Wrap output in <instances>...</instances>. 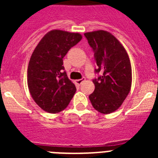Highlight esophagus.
<instances>
[{
	"mask_svg": "<svg viewBox=\"0 0 158 158\" xmlns=\"http://www.w3.org/2000/svg\"><path fill=\"white\" fill-rule=\"evenodd\" d=\"M85 81V78L83 77V78H81V79H79V80L75 81V83H76L77 85H80L81 84L83 81Z\"/></svg>",
	"mask_w": 158,
	"mask_h": 158,
	"instance_id": "34e87169",
	"label": "esophagus"
}]
</instances>
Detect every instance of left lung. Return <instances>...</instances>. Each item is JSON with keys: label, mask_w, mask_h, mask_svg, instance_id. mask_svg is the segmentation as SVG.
I'll return each mask as SVG.
<instances>
[{"label": "left lung", "mask_w": 158, "mask_h": 158, "mask_svg": "<svg viewBox=\"0 0 158 158\" xmlns=\"http://www.w3.org/2000/svg\"><path fill=\"white\" fill-rule=\"evenodd\" d=\"M85 36L94 52L96 73H102L93 81L95 90L89 100L96 111L110 114L122 105L131 91V61L123 46L110 32L95 31L86 32Z\"/></svg>", "instance_id": "1"}]
</instances>
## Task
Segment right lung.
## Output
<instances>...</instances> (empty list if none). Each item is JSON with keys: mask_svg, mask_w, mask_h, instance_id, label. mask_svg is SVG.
Wrapping results in <instances>:
<instances>
[{"mask_svg": "<svg viewBox=\"0 0 158 158\" xmlns=\"http://www.w3.org/2000/svg\"><path fill=\"white\" fill-rule=\"evenodd\" d=\"M79 33L52 30L42 38L31 56L27 86L32 99L43 111L58 113L69 105L75 85L64 71L63 58L81 40Z\"/></svg>", "mask_w": 158, "mask_h": 158, "instance_id": "obj_1", "label": "right lung"}]
</instances>
